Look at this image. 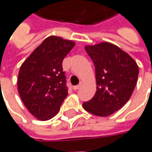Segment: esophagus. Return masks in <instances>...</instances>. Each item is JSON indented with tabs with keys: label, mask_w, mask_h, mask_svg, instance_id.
Listing matches in <instances>:
<instances>
[{
	"label": "esophagus",
	"mask_w": 152,
	"mask_h": 152,
	"mask_svg": "<svg viewBox=\"0 0 152 152\" xmlns=\"http://www.w3.org/2000/svg\"><path fill=\"white\" fill-rule=\"evenodd\" d=\"M81 86H82V83L80 82V84H79V85H78V86H74V87H73V89H74V90H77V89H79L81 87Z\"/></svg>",
	"instance_id": "obj_1"
}]
</instances>
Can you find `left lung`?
<instances>
[{
	"mask_svg": "<svg viewBox=\"0 0 152 152\" xmlns=\"http://www.w3.org/2000/svg\"><path fill=\"white\" fill-rule=\"evenodd\" d=\"M86 50L95 66L97 91L89 101L83 102V108L98 116H107L130 99L139 69L126 52L113 44L86 45Z\"/></svg>",
	"mask_w": 152,
	"mask_h": 152,
	"instance_id": "obj_1",
	"label": "left lung"
}]
</instances>
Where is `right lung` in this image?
<instances>
[{
    "label": "right lung",
    "mask_w": 152,
    "mask_h": 152,
    "mask_svg": "<svg viewBox=\"0 0 152 152\" xmlns=\"http://www.w3.org/2000/svg\"><path fill=\"white\" fill-rule=\"evenodd\" d=\"M74 45L72 40L51 36L22 64L18 94L30 113L40 121L53 118L68 94L62 65Z\"/></svg>",
    "instance_id": "right-lung-1"
}]
</instances>
